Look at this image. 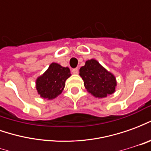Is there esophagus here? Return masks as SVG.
Returning a JSON list of instances; mask_svg holds the SVG:
<instances>
[{
  "label": "esophagus",
  "mask_w": 151,
  "mask_h": 151,
  "mask_svg": "<svg viewBox=\"0 0 151 151\" xmlns=\"http://www.w3.org/2000/svg\"><path fill=\"white\" fill-rule=\"evenodd\" d=\"M72 73L73 74H78V69H72Z\"/></svg>",
  "instance_id": "1"
}]
</instances>
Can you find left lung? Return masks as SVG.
<instances>
[{"mask_svg": "<svg viewBox=\"0 0 151 151\" xmlns=\"http://www.w3.org/2000/svg\"><path fill=\"white\" fill-rule=\"evenodd\" d=\"M79 75L86 91L95 98H105L116 91L117 82L115 75L95 59L86 60L85 65L79 69Z\"/></svg>", "mask_w": 151, "mask_h": 151, "instance_id": "obj_1", "label": "left lung"}]
</instances>
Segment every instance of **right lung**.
I'll list each match as a JSON object with an SVG mask.
<instances>
[{
  "instance_id": "right-lung-1",
  "label": "right lung",
  "mask_w": 151,
  "mask_h": 151,
  "mask_svg": "<svg viewBox=\"0 0 151 151\" xmlns=\"http://www.w3.org/2000/svg\"><path fill=\"white\" fill-rule=\"evenodd\" d=\"M71 76L68 67L53 62L45 72L36 78L35 87L40 97L52 100L62 93L65 82Z\"/></svg>"
}]
</instances>
